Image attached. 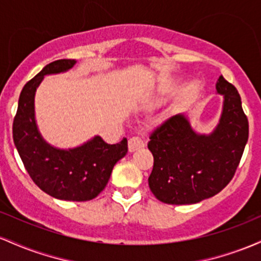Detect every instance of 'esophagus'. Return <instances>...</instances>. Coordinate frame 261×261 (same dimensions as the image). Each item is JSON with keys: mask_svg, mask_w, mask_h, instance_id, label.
I'll list each match as a JSON object with an SVG mask.
<instances>
[{"mask_svg": "<svg viewBox=\"0 0 261 261\" xmlns=\"http://www.w3.org/2000/svg\"><path fill=\"white\" fill-rule=\"evenodd\" d=\"M142 147H145V142H143V140L141 137L134 136L128 140V151L130 152H135Z\"/></svg>", "mask_w": 261, "mask_h": 261, "instance_id": "obj_1", "label": "esophagus"}]
</instances>
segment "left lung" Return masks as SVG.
<instances>
[{
    "label": "left lung",
    "instance_id": "8db88e82",
    "mask_svg": "<svg viewBox=\"0 0 261 261\" xmlns=\"http://www.w3.org/2000/svg\"><path fill=\"white\" fill-rule=\"evenodd\" d=\"M216 89L224 100L214 133L196 134L187 116L178 114L149 135L153 169L148 185L162 202H200L220 193L234 176L247 145L249 122L236 87L220 76Z\"/></svg>",
    "mask_w": 261,
    "mask_h": 261
}]
</instances>
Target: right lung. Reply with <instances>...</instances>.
Segmentation results:
<instances>
[{
  "label": "right lung",
  "instance_id": "right-lung-1",
  "mask_svg": "<svg viewBox=\"0 0 261 261\" xmlns=\"http://www.w3.org/2000/svg\"><path fill=\"white\" fill-rule=\"evenodd\" d=\"M74 60H56L25 83L13 120V141L27 172L44 193L66 201H88L97 197L109 181L115 163L127 153V140L108 145L95 136L72 149H59L39 134L34 97L45 74L70 70Z\"/></svg>",
  "mask_w": 261,
  "mask_h": 261
}]
</instances>
